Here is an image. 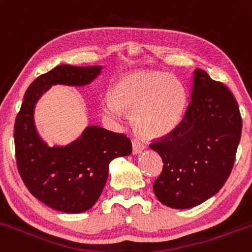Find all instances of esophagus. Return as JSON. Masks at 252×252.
Listing matches in <instances>:
<instances>
[{
  "label": "esophagus",
  "instance_id": "esophagus-1",
  "mask_svg": "<svg viewBox=\"0 0 252 252\" xmlns=\"http://www.w3.org/2000/svg\"><path fill=\"white\" fill-rule=\"evenodd\" d=\"M143 149H144L143 143H141L138 139H132V154L137 156V154L141 153Z\"/></svg>",
  "mask_w": 252,
  "mask_h": 252
}]
</instances>
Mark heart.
Instances as JSON below:
<instances>
[{"label":"heart","instance_id":"obj_1","mask_svg":"<svg viewBox=\"0 0 252 252\" xmlns=\"http://www.w3.org/2000/svg\"><path fill=\"white\" fill-rule=\"evenodd\" d=\"M188 96L179 79L154 71L132 72L121 77L101 105L106 118L120 121L121 111L131 113L134 131L146 138L165 136L183 121Z\"/></svg>","mask_w":252,"mask_h":252}]
</instances>
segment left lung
<instances>
[{"label":"left lung","mask_w":252,"mask_h":252,"mask_svg":"<svg viewBox=\"0 0 252 252\" xmlns=\"http://www.w3.org/2000/svg\"><path fill=\"white\" fill-rule=\"evenodd\" d=\"M241 127L231 92L196 68L183 121L149 146L164 163L153 184L157 198L168 207L186 210L216 195L231 173Z\"/></svg>","instance_id":"1"}]
</instances>
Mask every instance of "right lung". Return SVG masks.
Here are the masks:
<instances>
[{"label":"right lung","instance_id":"obj_1","mask_svg":"<svg viewBox=\"0 0 252 252\" xmlns=\"http://www.w3.org/2000/svg\"><path fill=\"white\" fill-rule=\"evenodd\" d=\"M101 68L60 64L39 76L27 89L14 124L16 160L24 185L42 203L64 213H82L95 205L108 180L109 164L131 154V141L123 133L88 126L67 146L50 147L36 131L34 110L52 86H87Z\"/></svg>","mask_w":252,"mask_h":252}]
</instances>
